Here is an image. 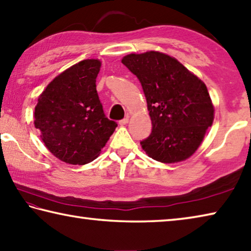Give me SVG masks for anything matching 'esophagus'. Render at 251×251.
<instances>
[{
    "label": "esophagus",
    "mask_w": 251,
    "mask_h": 251,
    "mask_svg": "<svg viewBox=\"0 0 251 251\" xmlns=\"http://www.w3.org/2000/svg\"><path fill=\"white\" fill-rule=\"evenodd\" d=\"M128 117H126V118H123V120L122 121H120V125H126L127 124V123H128Z\"/></svg>",
    "instance_id": "34e87169"
}]
</instances>
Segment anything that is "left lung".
I'll list each match as a JSON object with an SVG mask.
<instances>
[{"label":"left lung","mask_w":251,"mask_h":251,"mask_svg":"<svg viewBox=\"0 0 251 251\" xmlns=\"http://www.w3.org/2000/svg\"><path fill=\"white\" fill-rule=\"evenodd\" d=\"M122 63L137 76L147 100L151 133L143 150L160 163L192 156L214 122L206 85L176 58L155 50L129 54Z\"/></svg>","instance_id":"1"}]
</instances>
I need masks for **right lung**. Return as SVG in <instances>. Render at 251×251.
Instances as JSON below:
<instances>
[{
	"label": "right lung",
	"instance_id": "1",
	"mask_svg": "<svg viewBox=\"0 0 251 251\" xmlns=\"http://www.w3.org/2000/svg\"><path fill=\"white\" fill-rule=\"evenodd\" d=\"M99 59H84L56 76L39 97L34 125L52 154L72 165L91 163L117 123L105 116L96 91Z\"/></svg>",
	"mask_w": 251,
	"mask_h": 251
}]
</instances>
